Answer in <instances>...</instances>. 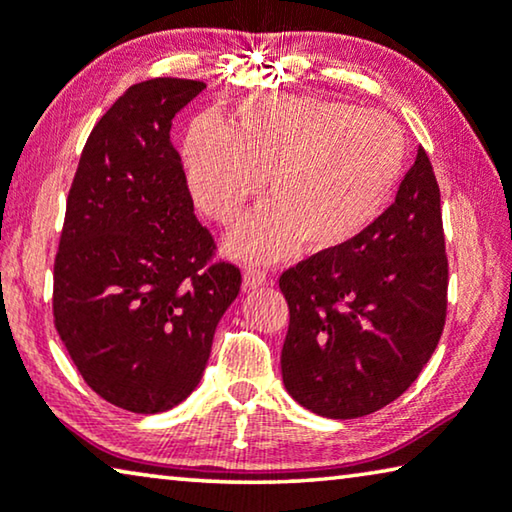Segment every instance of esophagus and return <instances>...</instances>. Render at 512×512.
<instances>
[{"label": "esophagus", "mask_w": 512, "mask_h": 512, "mask_svg": "<svg viewBox=\"0 0 512 512\" xmlns=\"http://www.w3.org/2000/svg\"><path fill=\"white\" fill-rule=\"evenodd\" d=\"M266 285V273L264 271H257V269H248L243 273V289L250 291V289H259Z\"/></svg>", "instance_id": "obj_1"}]
</instances>
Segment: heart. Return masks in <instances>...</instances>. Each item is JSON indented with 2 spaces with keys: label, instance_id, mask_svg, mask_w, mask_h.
I'll return each instance as SVG.
<instances>
[{
  "label": "heart",
  "instance_id": "1",
  "mask_svg": "<svg viewBox=\"0 0 512 512\" xmlns=\"http://www.w3.org/2000/svg\"><path fill=\"white\" fill-rule=\"evenodd\" d=\"M186 184L196 207L232 223L259 196L269 205L227 234V253L278 262L303 243L335 255L360 241L392 205L408 145L383 113L321 97L262 95L241 102L227 129L202 116L184 139Z\"/></svg>",
  "mask_w": 512,
  "mask_h": 512
}]
</instances>
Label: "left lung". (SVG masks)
I'll return each instance as SVG.
<instances>
[{"instance_id": "1", "label": "left lung", "mask_w": 512, "mask_h": 512, "mask_svg": "<svg viewBox=\"0 0 512 512\" xmlns=\"http://www.w3.org/2000/svg\"><path fill=\"white\" fill-rule=\"evenodd\" d=\"M446 255L433 166L424 148L385 216L335 255L280 275L289 305L282 383L314 415H371L415 383L440 342Z\"/></svg>"}]
</instances>
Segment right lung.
<instances>
[{
	"label": "right lung",
	"mask_w": 512,
	"mask_h": 512,
	"mask_svg": "<svg viewBox=\"0 0 512 512\" xmlns=\"http://www.w3.org/2000/svg\"><path fill=\"white\" fill-rule=\"evenodd\" d=\"M207 84L159 77L127 88L93 127L54 262V323L86 385L157 415L198 387L214 332L239 296L232 264L207 266L173 118Z\"/></svg>",
	"instance_id": "1"
}]
</instances>
